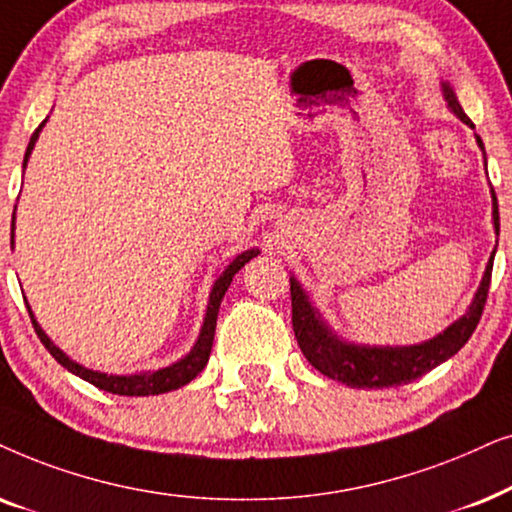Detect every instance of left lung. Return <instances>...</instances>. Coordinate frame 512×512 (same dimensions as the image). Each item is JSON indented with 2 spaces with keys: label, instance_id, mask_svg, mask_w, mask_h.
Wrapping results in <instances>:
<instances>
[{
  "label": "left lung",
  "instance_id": "8db88e82",
  "mask_svg": "<svg viewBox=\"0 0 512 512\" xmlns=\"http://www.w3.org/2000/svg\"><path fill=\"white\" fill-rule=\"evenodd\" d=\"M442 93H445L447 107L459 117L463 124L475 128L473 121L466 117L459 100L447 81H442ZM482 152L480 135H475ZM494 199V229L499 236V203H496V194L492 189ZM496 252V248H494ZM494 252L489 257L485 276L478 292H475L473 302H470L468 311L463 313L459 320H454L445 332L438 337L428 339V342L414 344V346H365V344H351L342 342L320 313L313 309L309 302V295L302 290L295 278H290V297H292V330H295L297 344L306 360L316 367L325 377L342 381V384L351 388H388V386H403L410 381L419 379L421 374L431 372L433 367L445 363L454 353L461 351V346L468 342L475 327L480 323L482 309H485L489 283H492V267H494Z\"/></svg>",
  "mask_w": 512,
  "mask_h": 512
}]
</instances>
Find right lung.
I'll use <instances>...</instances> for the list:
<instances>
[{"mask_svg":"<svg viewBox=\"0 0 512 512\" xmlns=\"http://www.w3.org/2000/svg\"><path fill=\"white\" fill-rule=\"evenodd\" d=\"M46 124V119L39 124L37 131L32 133L30 138V145L25 149V159H23V168L27 159H30L32 149H34V142H37L39 133H42V128ZM13 222H16V213H13ZM11 243H13V231H11ZM260 255V250L257 248H250L241 252V255L236 257L234 262L229 264L227 269L222 271V276L217 278L213 290H210V299H208V309H206V318H203V325H201V335L196 339L194 349L187 353L185 358L177 360V363L168 365V367H161V370H154V372H138V374H105V372H95V370H88V367L74 363V360L67 356L58 349L56 344L51 342L49 337H46V332L39 327L37 320H34V313L30 309V304H27V313H30L32 318V325H34V332H37V337L42 339V344L49 349V353L53 358L58 360L60 365L65 367L67 372L77 374L88 384L102 388V391L107 393H114V395H159V393H168V391H175V388L185 386L192 381L196 374H199L203 367H206L208 358H210V349H213V339H215V325H217V313H220V304H222V297L227 288L231 285V278H234L238 271L245 267V262H250L252 257Z\"/></svg>","mask_w":512,"mask_h":512,"instance_id":"add662e5","label":"right lung"}]
</instances>
